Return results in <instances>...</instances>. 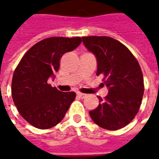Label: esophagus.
Here are the masks:
<instances>
[{
    "mask_svg": "<svg viewBox=\"0 0 159 159\" xmlns=\"http://www.w3.org/2000/svg\"><path fill=\"white\" fill-rule=\"evenodd\" d=\"M77 95H78L80 98H83V99L87 96V94H85V93H80V92H78V93H77Z\"/></svg>",
    "mask_w": 159,
    "mask_h": 159,
    "instance_id": "esophagus-1",
    "label": "esophagus"
}]
</instances>
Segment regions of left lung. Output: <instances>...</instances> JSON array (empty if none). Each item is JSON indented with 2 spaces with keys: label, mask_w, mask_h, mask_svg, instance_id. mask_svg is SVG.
I'll list each match as a JSON object with an SVG mask.
<instances>
[{
  "label": "left lung",
  "mask_w": 159,
  "mask_h": 159,
  "mask_svg": "<svg viewBox=\"0 0 159 159\" xmlns=\"http://www.w3.org/2000/svg\"><path fill=\"white\" fill-rule=\"evenodd\" d=\"M87 48L95 54L97 76L103 75L108 94L99 97L100 104L90 111L98 126L117 130L128 125L140 110L144 80L139 63L126 46L108 36H83Z\"/></svg>",
  "instance_id": "1"
}]
</instances>
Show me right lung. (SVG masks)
Wrapping results in <instances>:
<instances>
[{"instance_id": "right-lung-1", "label": "right lung", "mask_w": 159, "mask_h": 159, "mask_svg": "<svg viewBox=\"0 0 159 159\" xmlns=\"http://www.w3.org/2000/svg\"><path fill=\"white\" fill-rule=\"evenodd\" d=\"M81 37H49L25 53L13 72L12 97L19 114L40 129L57 125L75 98V92H60L48 83L59 69L64 53L76 48Z\"/></svg>"}]
</instances>
